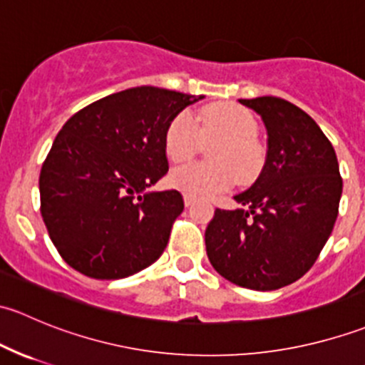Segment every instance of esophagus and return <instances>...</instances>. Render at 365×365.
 Wrapping results in <instances>:
<instances>
[{
  "mask_svg": "<svg viewBox=\"0 0 365 365\" xmlns=\"http://www.w3.org/2000/svg\"><path fill=\"white\" fill-rule=\"evenodd\" d=\"M183 201H185V206H190L196 201V197H194L192 194H183Z\"/></svg>",
  "mask_w": 365,
  "mask_h": 365,
  "instance_id": "obj_1",
  "label": "esophagus"
}]
</instances>
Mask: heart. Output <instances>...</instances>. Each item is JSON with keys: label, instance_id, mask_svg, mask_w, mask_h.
<instances>
[{"label": "heart", "instance_id": "obj_1", "mask_svg": "<svg viewBox=\"0 0 365 365\" xmlns=\"http://www.w3.org/2000/svg\"><path fill=\"white\" fill-rule=\"evenodd\" d=\"M256 120L245 108L220 104L196 114L182 111L168 123L164 134L165 155L173 162H183L196 153L203 138H220L210 150L213 162H189L169 176L175 189L192 196H213L224 192L240 180H254L261 168V150L254 141Z\"/></svg>", "mask_w": 365, "mask_h": 365}]
</instances>
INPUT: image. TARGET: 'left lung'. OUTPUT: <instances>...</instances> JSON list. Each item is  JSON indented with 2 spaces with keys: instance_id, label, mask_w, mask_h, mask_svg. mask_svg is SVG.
<instances>
[{
  "instance_id": "obj_1",
  "label": "left lung",
  "mask_w": 365,
  "mask_h": 365,
  "mask_svg": "<svg viewBox=\"0 0 365 365\" xmlns=\"http://www.w3.org/2000/svg\"><path fill=\"white\" fill-rule=\"evenodd\" d=\"M267 128V160L237 210H215L206 254L224 279L272 292L314 264L339 213L342 178L336 152L307 113L279 97L240 101Z\"/></svg>"
}]
</instances>
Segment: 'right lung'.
<instances>
[{"label":"right lung","instance_id":"1","mask_svg":"<svg viewBox=\"0 0 365 365\" xmlns=\"http://www.w3.org/2000/svg\"><path fill=\"white\" fill-rule=\"evenodd\" d=\"M203 95L138 86L77 111L40 171V213L60 256L93 279L155 263L183 212L178 190L146 192L168 173V123Z\"/></svg>","mask_w":365,"mask_h":365}]
</instances>
